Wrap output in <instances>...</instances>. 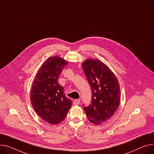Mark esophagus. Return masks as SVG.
Wrapping results in <instances>:
<instances>
[{"label": "esophagus", "instance_id": "esophagus-1", "mask_svg": "<svg viewBox=\"0 0 154 154\" xmlns=\"http://www.w3.org/2000/svg\"><path fill=\"white\" fill-rule=\"evenodd\" d=\"M80 99H76V100H75L74 101L73 103H74V105H78L80 103Z\"/></svg>", "mask_w": 154, "mask_h": 154}]
</instances>
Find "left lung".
I'll return each instance as SVG.
<instances>
[{"label":"left lung","mask_w":154,"mask_h":154,"mask_svg":"<svg viewBox=\"0 0 154 154\" xmlns=\"http://www.w3.org/2000/svg\"><path fill=\"white\" fill-rule=\"evenodd\" d=\"M90 85L91 103L84 109L88 120L99 125L113 116L120 101V87L114 73L98 59H88L82 64Z\"/></svg>","instance_id":"1"}]
</instances>
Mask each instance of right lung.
Wrapping results in <instances>:
<instances>
[{"label": "right lung", "mask_w": 154, "mask_h": 154, "mask_svg": "<svg viewBox=\"0 0 154 154\" xmlns=\"http://www.w3.org/2000/svg\"><path fill=\"white\" fill-rule=\"evenodd\" d=\"M67 64V61L59 57H49L38 70L32 84L31 103L38 115L51 125L62 122L72 105L57 81Z\"/></svg>", "instance_id": "1"}]
</instances>
